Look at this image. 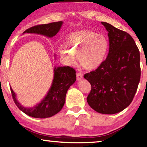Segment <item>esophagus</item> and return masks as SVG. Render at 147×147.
I'll return each mask as SVG.
<instances>
[{
    "label": "esophagus",
    "mask_w": 147,
    "mask_h": 147,
    "mask_svg": "<svg viewBox=\"0 0 147 147\" xmlns=\"http://www.w3.org/2000/svg\"><path fill=\"white\" fill-rule=\"evenodd\" d=\"M83 78V74L80 73H77L76 74V79L77 80H80Z\"/></svg>",
    "instance_id": "1"
}]
</instances>
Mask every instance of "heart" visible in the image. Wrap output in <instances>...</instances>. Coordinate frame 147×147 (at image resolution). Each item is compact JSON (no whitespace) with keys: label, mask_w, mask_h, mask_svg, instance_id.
<instances>
[{"label":"heart","mask_w":147,"mask_h":147,"mask_svg":"<svg viewBox=\"0 0 147 147\" xmlns=\"http://www.w3.org/2000/svg\"><path fill=\"white\" fill-rule=\"evenodd\" d=\"M66 47L59 49L62 56L69 63H75L74 54H78L80 64L86 70H93L100 66L108 49V41L103 35L90 30L73 32L68 37Z\"/></svg>","instance_id":"obj_1"}]
</instances>
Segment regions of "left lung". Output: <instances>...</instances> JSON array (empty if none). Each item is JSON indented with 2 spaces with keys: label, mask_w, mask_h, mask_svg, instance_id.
I'll return each instance as SVG.
<instances>
[{
  "label": "left lung",
  "mask_w": 147,
  "mask_h": 147,
  "mask_svg": "<svg viewBox=\"0 0 147 147\" xmlns=\"http://www.w3.org/2000/svg\"><path fill=\"white\" fill-rule=\"evenodd\" d=\"M108 32V56L95 71L84 74L91 89L87 101L102 114H115L130 105L140 81V54L127 32L101 22Z\"/></svg>",
  "instance_id": "1"
}]
</instances>
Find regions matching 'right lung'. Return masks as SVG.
Returning <instances> with one entry per match:
<instances>
[{
  "label": "right lung",
  "instance_id": "right-lung-1",
  "mask_svg": "<svg viewBox=\"0 0 147 147\" xmlns=\"http://www.w3.org/2000/svg\"><path fill=\"white\" fill-rule=\"evenodd\" d=\"M63 22H54L46 24H39L32 26L23 32L38 34L53 38L60 30ZM54 79L52 86L40 103L33 108H25L21 105L16 98V94L11 89L12 97L18 108L32 117L48 118L56 115L63 108L65 102V96L69 88L76 81V71L71 67H58L54 69Z\"/></svg>",
  "mask_w": 147,
  "mask_h": 147
}]
</instances>
